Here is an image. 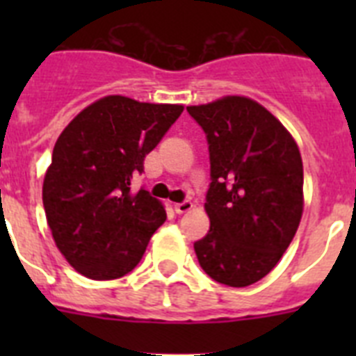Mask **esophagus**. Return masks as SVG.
I'll list each match as a JSON object with an SVG mask.
<instances>
[{
  "label": "esophagus",
  "mask_w": 356,
  "mask_h": 356,
  "mask_svg": "<svg viewBox=\"0 0 356 356\" xmlns=\"http://www.w3.org/2000/svg\"><path fill=\"white\" fill-rule=\"evenodd\" d=\"M193 201L191 200H184L181 201V203H176L175 205V210H176V213H185V212H188V210L193 209Z\"/></svg>",
  "instance_id": "obj_1"
}]
</instances>
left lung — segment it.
I'll use <instances>...</instances> for the list:
<instances>
[{"label": "left lung", "mask_w": 356, "mask_h": 356, "mask_svg": "<svg viewBox=\"0 0 356 356\" xmlns=\"http://www.w3.org/2000/svg\"><path fill=\"white\" fill-rule=\"evenodd\" d=\"M205 131L210 229L194 242L212 280L248 287L280 262L303 213V162L284 124L253 99L228 96L187 106Z\"/></svg>", "instance_id": "8db88e82"}]
</instances>
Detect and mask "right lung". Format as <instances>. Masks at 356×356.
<instances>
[{
	"instance_id": "right-lung-1",
	"label": "right lung",
	"mask_w": 356,
	"mask_h": 356,
	"mask_svg": "<svg viewBox=\"0 0 356 356\" xmlns=\"http://www.w3.org/2000/svg\"><path fill=\"white\" fill-rule=\"evenodd\" d=\"M181 112V105L106 96L81 110L56 140L44 210L60 253L87 278L128 275L165 221L162 203L130 185Z\"/></svg>"
}]
</instances>
